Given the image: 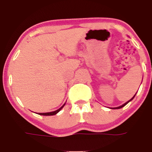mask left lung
<instances>
[{
  "mask_svg": "<svg viewBox=\"0 0 152 152\" xmlns=\"http://www.w3.org/2000/svg\"><path fill=\"white\" fill-rule=\"evenodd\" d=\"M134 96H135V95H134V96H133V97H132V99H130V100H129V102H126V103H125V104H123V105H122V106H120V107H115V108H114V109H120V108H122V107H124V106H125V105H126V104H128V103H129V102H130V101H132V99H134Z\"/></svg>",
  "mask_w": 152,
  "mask_h": 152,
  "instance_id": "1",
  "label": "left lung"
}]
</instances>
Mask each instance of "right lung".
<instances>
[{
	"instance_id": "right-lung-1",
	"label": "right lung",
	"mask_w": 152,
	"mask_h": 152,
	"mask_svg": "<svg viewBox=\"0 0 152 152\" xmlns=\"http://www.w3.org/2000/svg\"><path fill=\"white\" fill-rule=\"evenodd\" d=\"M64 104V105H65ZM64 105L62 106V107H60V108L59 109V110H56V111H53V112H50V113H39V115H56V113H59V111H60L61 110H62V107H64Z\"/></svg>"
}]
</instances>
